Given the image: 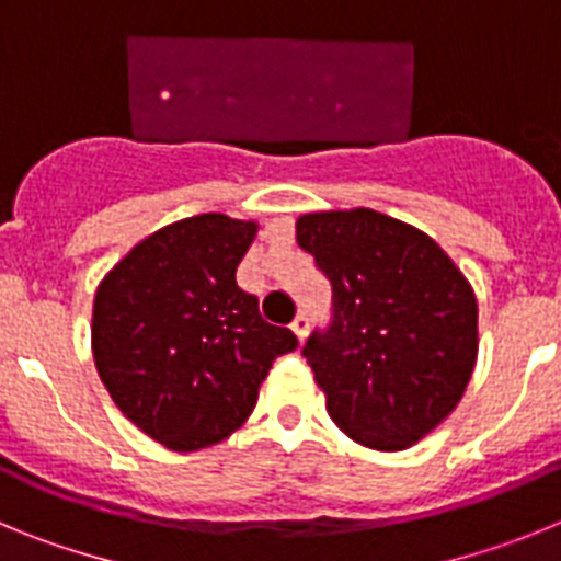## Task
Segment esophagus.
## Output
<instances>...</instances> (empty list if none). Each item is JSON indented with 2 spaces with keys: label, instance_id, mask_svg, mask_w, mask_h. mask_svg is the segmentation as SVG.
Instances as JSON below:
<instances>
[{
  "label": "esophagus",
  "instance_id": "esophagus-1",
  "mask_svg": "<svg viewBox=\"0 0 561 561\" xmlns=\"http://www.w3.org/2000/svg\"><path fill=\"white\" fill-rule=\"evenodd\" d=\"M291 331H295V336L300 342H304L306 336H309V317H306L304 311H300V314L295 317V323H291Z\"/></svg>",
  "mask_w": 561,
  "mask_h": 561
}]
</instances>
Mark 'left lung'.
I'll return each instance as SVG.
<instances>
[{
	"instance_id": "obj_1",
	"label": "left lung",
	"mask_w": 561,
	"mask_h": 561,
	"mask_svg": "<svg viewBox=\"0 0 561 561\" xmlns=\"http://www.w3.org/2000/svg\"><path fill=\"white\" fill-rule=\"evenodd\" d=\"M297 244L334 286V323L304 348L331 421L376 453L413 447L472 379V284L427 232L370 207L304 213Z\"/></svg>"
}]
</instances>
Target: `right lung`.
Listing matches in <instances>:
<instances>
[{
  "label": "right lung",
  "mask_w": 561,
  "mask_h": 561,
  "mask_svg": "<svg viewBox=\"0 0 561 561\" xmlns=\"http://www.w3.org/2000/svg\"><path fill=\"white\" fill-rule=\"evenodd\" d=\"M257 221L202 213L142 238L103 275L92 306V359L134 427L173 453L230 438L272 362L297 348L238 289Z\"/></svg>",
  "instance_id": "1"
}]
</instances>
